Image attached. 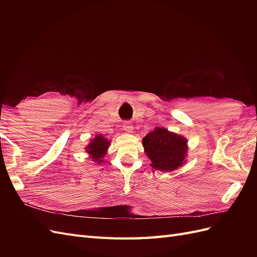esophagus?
<instances>
[{
	"label": "esophagus",
	"mask_w": 257,
	"mask_h": 257,
	"mask_svg": "<svg viewBox=\"0 0 257 257\" xmlns=\"http://www.w3.org/2000/svg\"><path fill=\"white\" fill-rule=\"evenodd\" d=\"M122 127H123V131H125L126 133H132V132H133V128H134L133 125H132V123L128 122V121L124 122L122 124Z\"/></svg>",
	"instance_id": "esophagus-1"
}]
</instances>
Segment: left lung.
<instances>
[{"label":"left lung","mask_w":257,"mask_h":257,"mask_svg":"<svg viewBox=\"0 0 257 257\" xmlns=\"http://www.w3.org/2000/svg\"><path fill=\"white\" fill-rule=\"evenodd\" d=\"M143 146L151 167L161 172H174L186 162L188 139L165 127L155 126L143 138Z\"/></svg>","instance_id":"8db88e82"}]
</instances>
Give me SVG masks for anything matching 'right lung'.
<instances>
[{"label":"right lung","instance_id":"right-lung-1","mask_svg":"<svg viewBox=\"0 0 257 257\" xmlns=\"http://www.w3.org/2000/svg\"><path fill=\"white\" fill-rule=\"evenodd\" d=\"M110 141L103 135H96L94 138H92L90 143L84 148L85 152L89 154V158L92 159L93 162L100 164L103 163V158L107 154L108 148L110 146Z\"/></svg>","mask_w":257,"mask_h":257}]
</instances>
